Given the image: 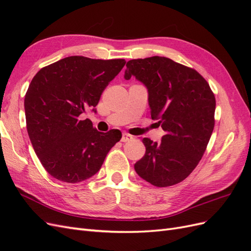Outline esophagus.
Here are the masks:
<instances>
[{
	"label": "esophagus",
	"instance_id": "obj_1",
	"mask_svg": "<svg viewBox=\"0 0 251 251\" xmlns=\"http://www.w3.org/2000/svg\"><path fill=\"white\" fill-rule=\"evenodd\" d=\"M132 139H133V136L128 135L126 133H124L123 134V137H121V141H123V142H127V141H130Z\"/></svg>",
	"mask_w": 251,
	"mask_h": 251
}]
</instances>
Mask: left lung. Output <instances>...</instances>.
I'll return each instance as SVG.
<instances>
[{
  "mask_svg": "<svg viewBox=\"0 0 251 251\" xmlns=\"http://www.w3.org/2000/svg\"><path fill=\"white\" fill-rule=\"evenodd\" d=\"M132 76L147 88L151 117L165 132L159 143L143 138L146 154L134 169L155 186L177 184L206 150L215 126V95L198 72L168 57L128 60L124 77Z\"/></svg>",
  "mask_w": 251,
  "mask_h": 251,
  "instance_id": "1",
  "label": "left lung"
}]
</instances>
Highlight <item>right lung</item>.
Wrapping results in <instances>:
<instances>
[{"mask_svg": "<svg viewBox=\"0 0 251 251\" xmlns=\"http://www.w3.org/2000/svg\"><path fill=\"white\" fill-rule=\"evenodd\" d=\"M126 65L125 59L69 56L44 67L25 95L30 141L52 177L67 183L87 180L100 170L121 133L98 132L83 113H96L103 90Z\"/></svg>", "mask_w": 251, "mask_h": 251, "instance_id": "add662e5", "label": "right lung"}]
</instances>
